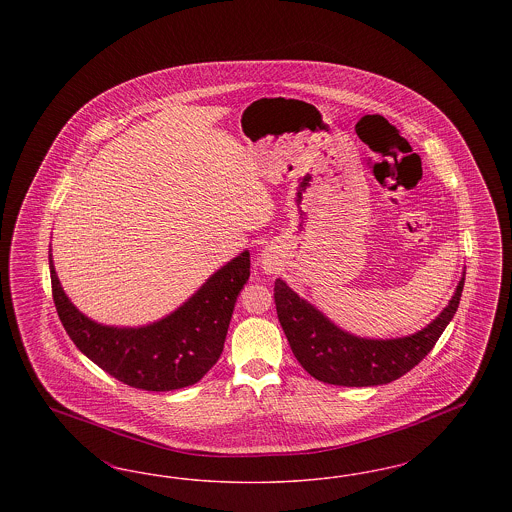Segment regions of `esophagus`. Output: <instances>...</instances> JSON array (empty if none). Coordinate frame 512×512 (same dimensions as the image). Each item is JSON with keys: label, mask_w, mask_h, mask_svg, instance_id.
I'll return each instance as SVG.
<instances>
[{"label": "esophagus", "mask_w": 512, "mask_h": 512, "mask_svg": "<svg viewBox=\"0 0 512 512\" xmlns=\"http://www.w3.org/2000/svg\"><path fill=\"white\" fill-rule=\"evenodd\" d=\"M261 263H263L265 272H274V270H276V259H274V255H272L270 251H265V253H263Z\"/></svg>", "instance_id": "1"}]
</instances>
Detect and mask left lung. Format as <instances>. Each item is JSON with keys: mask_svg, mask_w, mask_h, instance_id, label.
Listing matches in <instances>:
<instances>
[{"mask_svg": "<svg viewBox=\"0 0 512 512\" xmlns=\"http://www.w3.org/2000/svg\"><path fill=\"white\" fill-rule=\"evenodd\" d=\"M464 274L463 270L447 307L426 328L391 340L361 338L341 330L282 278L274 282V303L295 359L313 378L347 388L382 386L407 374L432 351L459 309Z\"/></svg>", "mask_w": 512, "mask_h": 512, "instance_id": "obj_1", "label": "left lung"}]
</instances>
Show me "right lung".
I'll use <instances>...</instances> for the list:
<instances>
[{
    "label": "right lung",
    "mask_w": 512,
    "mask_h": 512,
    "mask_svg": "<svg viewBox=\"0 0 512 512\" xmlns=\"http://www.w3.org/2000/svg\"><path fill=\"white\" fill-rule=\"evenodd\" d=\"M249 251L211 274L171 315L144 326L101 324L74 307L49 251L53 301L69 338L122 384L146 391L194 386L219 361L236 299L249 280Z\"/></svg>",
    "instance_id": "obj_1"
}]
</instances>
